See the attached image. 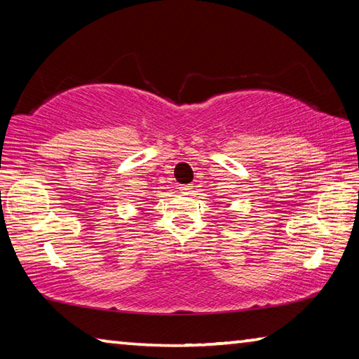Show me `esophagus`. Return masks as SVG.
<instances>
[{"label":"esophagus","instance_id":"esophagus-1","mask_svg":"<svg viewBox=\"0 0 359 359\" xmlns=\"http://www.w3.org/2000/svg\"><path fill=\"white\" fill-rule=\"evenodd\" d=\"M190 191H191V187H190V185L180 187V193H182V194H190Z\"/></svg>","mask_w":359,"mask_h":359}]
</instances>
